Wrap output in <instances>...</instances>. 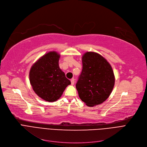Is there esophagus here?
Masks as SVG:
<instances>
[{
    "instance_id": "34e87169",
    "label": "esophagus",
    "mask_w": 147,
    "mask_h": 147,
    "mask_svg": "<svg viewBox=\"0 0 147 147\" xmlns=\"http://www.w3.org/2000/svg\"><path fill=\"white\" fill-rule=\"evenodd\" d=\"M71 84L73 85H74V84H75V80L74 79H72L71 80Z\"/></svg>"
}]
</instances>
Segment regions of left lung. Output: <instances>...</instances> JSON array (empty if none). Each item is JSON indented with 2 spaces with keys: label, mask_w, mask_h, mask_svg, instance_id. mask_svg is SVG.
Listing matches in <instances>:
<instances>
[{
  "label": "left lung",
  "mask_w": 147,
  "mask_h": 147,
  "mask_svg": "<svg viewBox=\"0 0 147 147\" xmlns=\"http://www.w3.org/2000/svg\"><path fill=\"white\" fill-rule=\"evenodd\" d=\"M82 70L76 84L80 99L87 106L100 105L110 96L115 77L110 64L101 55L87 51L82 56Z\"/></svg>",
  "instance_id": "obj_1"
}]
</instances>
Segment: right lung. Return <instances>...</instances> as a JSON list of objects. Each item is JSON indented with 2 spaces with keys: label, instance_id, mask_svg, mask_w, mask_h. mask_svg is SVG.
Returning a JSON list of instances; mask_svg holds the SVG:
<instances>
[{
  "label": "right lung",
  "instance_id": "1",
  "mask_svg": "<svg viewBox=\"0 0 147 147\" xmlns=\"http://www.w3.org/2000/svg\"><path fill=\"white\" fill-rule=\"evenodd\" d=\"M60 57L57 51H49L40 57L30 71V82L34 91L48 102L59 99L71 84L59 66Z\"/></svg>",
  "mask_w": 147,
  "mask_h": 147
}]
</instances>
